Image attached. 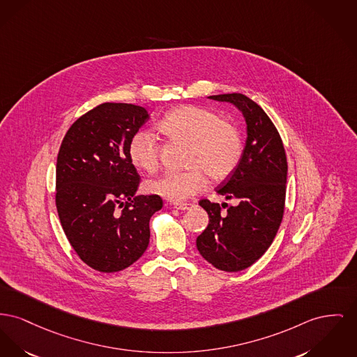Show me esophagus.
Segmentation results:
<instances>
[{"instance_id": "34e87169", "label": "esophagus", "mask_w": 357, "mask_h": 357, "mask_svg": "<svg viewBox=\"0 0 357 357\" xmlns=\"http://www.w3.org/2000/svg\"><path fill=\"white\" fill-rule=\"evenodd\" d=\"M192 206H194V204H175V206H174V208L178 210H183V211H185V210L191 209Z\"/></svg>"}]
</instances>
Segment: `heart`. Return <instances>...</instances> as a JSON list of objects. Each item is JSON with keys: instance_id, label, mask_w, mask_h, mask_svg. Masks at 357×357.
Listing matches in <instances>:
<instances>
[{"instance_id": "b5f03b06", "label": "heart", "mask_w": 357, "mask_h": 357, "mask_svg": "<svg viewBox=\"0 0 357 357\" xmlns=\"http://www.w3.org/2000/svg\"><path fill=\"white\" fill-rule=\"evenodd\" d=\"M159 133L171 143L186 144L185 171H171L149 179L146 190L171 202H183L205 188V174L211 181H224L238 167L244 143L241 132L215 112L195 105L172 109L159 121ZM130 163L144 172L159 167L160 146L147 130L136 132L128 146Z\"/></svg>"}]
</instances>
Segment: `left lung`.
<instances>
[{"label": "left lung", "mask_w": 357, "mask_h": 357, "mask_svg": "<svg viewBox=\"0 0 357 357\" xmlns=\"http://www.w3.org/2000/svg\"><path fill=\"white\" fill-rule=\"evenodd\" d=\"M209 98L231 102L244 114L247 142L238 167L217 189L237 205L199 201L209 225L197 237V248L215 268L237 273L251 267L273 244L284 213L287 159L278 129L251 98L240 93Z\"/></svg>", "instance_id": "obj_1"}]
</instances>
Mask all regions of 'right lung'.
<instances>
[{
	"instance_id": "obj_1",
	"label": "right lung",
	"mask_w": 357,
	"mask_h": 357,
	"mask_svg": "<svg viewBox=\"0 0 357 357\" xmlns=\"http://www.w3.org/2000/svg\"><path fill=\"white\" fill-rule=\"evenodd\" d=\"M132 104L105 102L81 116L64 136L56 162L58 215L79 259L100 273L133 264L149 243L159 195H136L140 176L128 156L130 137L148 120Z\"/></svg>"
}]
</instances>
